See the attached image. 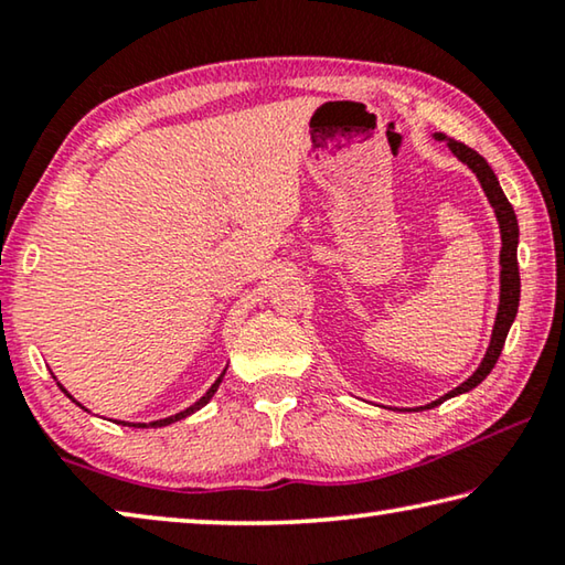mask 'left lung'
<instances>
[{
  "mask_svg": "<svg viewBox=\"0 0 565 565\" xmlns=\"http://www.w3.org/2000/svg\"><path fill=\"white\" fill-rule=\"evenodd\" d=\"M436 139H444L448 149H451L458 159L466 161V164L473 169V174L478 177V181H481L486 196H489L491 206L495 209V218H499V224H501L503 246H501V303H499V317H495L491 347H489V351H486L481 366L476 369V374L471 379L463 381V384L456 386L454 391H448L446 396L434 401V404H428L426 408H434L438 404H444V401L451 398V396L466 394V391L476 388L486 376L491 374V369L495 366V361H499V356H501L503 343H505V337H509V329H511V323L515 319V313H519V299H521L519 256H515V248H519V222H515V212H513L509 199H505L499 179H495L493 169L489 167V161H486L471 147H466L463 141L448 139V137H444V134H436Z\"/></svg>",
  "mask_w": 565,
  "mask_h": 565,
  "instance_id": "left-lung-1",
  "label": "left lung"
}]
</instances>
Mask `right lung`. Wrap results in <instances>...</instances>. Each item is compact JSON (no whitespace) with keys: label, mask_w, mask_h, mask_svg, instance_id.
Here are the masks:
<instances>
[{"label":"right lung","mask_w":565,"mask_h":565,"mask_svg":"<svg viewBox=\"0 0 565 565\" xmlns=\"http://www.w3.org/2000/svg\"><path fill=\"white\" fill-rule=\"evenodd\" d=\"M222 376H224V374H222ZM222 376H218V379H216V384H214L212 388H209V391H206V394H204L202 398H199L194 406H189L186 411H181V414H177V416H169V418H159V420H151V424H149V426H167V424H174V420H179V418H184V416H189V414H194V411H196V408H202V406L206 404V401L214 396V391L218 388V384H222ZM127 426H129V424H127ZM131 426H137V424H131ZM139 426H141V424H139Z\"/></svg>","instance_id":"1"}]
</instances>
